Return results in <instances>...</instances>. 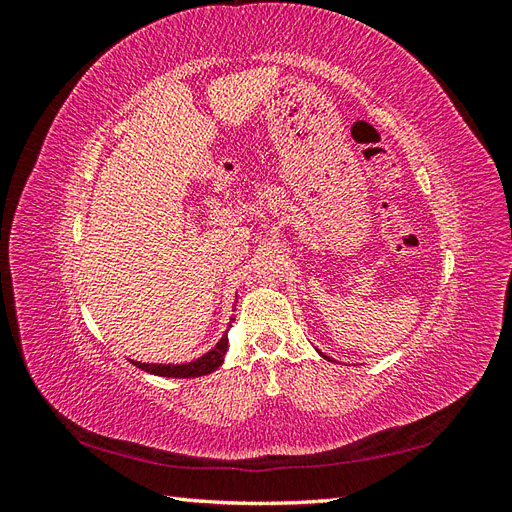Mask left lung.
<instances>
[{"instance_id": "left-lung-1", "label": "left lung", "mask_w": 512, "mask_h": 512, "mask_svg": "<svg viewBox=\"0 0 512 512\" xmlns=\"http://www.w3.org/2000/svg\"><path fill=\"white\" fill-rule=\"evenodd\" d=\"M320 354H322V352H320ZM322 356H324V354H322ZM324 359H329V356H324Z\"/></svg>"}]
</instances>
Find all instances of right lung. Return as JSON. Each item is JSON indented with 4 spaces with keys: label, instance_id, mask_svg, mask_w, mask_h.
Returning a JSON list of instances; mask_svg holds the SVG:
<instances>
[{
    "label": "right lung",
    "instance_id": "obj_1",
    "mask_svg": "<svg viewBox=\"0 0 512 512\" xmlns=\"http://www.w3.org/2000/svg\"><path fill=\"white\" fill-rule=\"evenodd\" d=\"M228 350V335H224L218 344H215L213 350L200 356L196 361L183 363V365H162V363H141V361H132L138 369L149 371V374L164 376V378H198V376H207L211 371L218 369L224 363V356Z\"/></svg>",
    "mask_w": 512,
    "mask_h": 512
}]
</instances>
